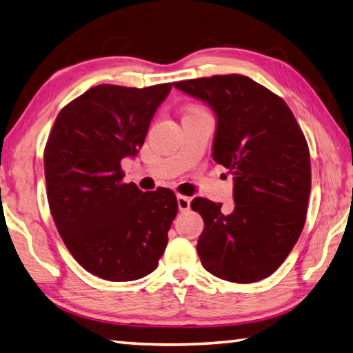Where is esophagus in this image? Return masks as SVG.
Returning a JSON list of instances; mask_svg holds the SVG:
<instances>
[{"label": "esophagus", "instance_id": "34e87169", "mask_svg": "<svg viewBox=\"0 0 353 353\" xmlns=\"http://www.w3.org/2000/svg\"><path fill=\"white\" fill-rule=\"evenodd\" d=\"M176 203H178V209L179 212H188L190 209V199L188 196L178 195L176 196Z\"/></svg>", "mask_w": 353, "mask_h": 353}]
</instances>
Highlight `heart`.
<instances>
[{"instance_id": "b5f03b06", "label": "heart", "mask_w": 353, "mask_h": 353, "mask_svg": "<svg viewBox=\"0 0 353 353\" xmlns=\"http://www.w3.org/2000/svg\"><path fill=\"white\" fill-rule=\"evenodd\" d=\"M194 112H198V110H194ZM190 114H192V112H190Z\"/></svg>"}]
</instances>
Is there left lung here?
Listing matches in <instances>:
<instances>
[{
	"instance_id": "8db88e82",
	"label": "left lung",
	"mask_w": 353,
	"mask_h": 353,
	"mask_svg": "<svg viewBox=\"0 0 353 353\" xmlns=\"http://www.w3.org/2000/svg\"><path fill=\"white\" fill-rule=\"evenodd\" d=\"M174 88L214 110L212 158L235 175L230 214L205 198L190 203L204 219L203 268L232 283L268 278L294 249L307 214L310 155L300 125L280 97L236 73Z\"/></svg>"
}]
</instances>
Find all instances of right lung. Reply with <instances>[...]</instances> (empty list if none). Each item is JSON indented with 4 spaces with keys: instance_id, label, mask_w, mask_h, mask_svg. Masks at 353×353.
Instances as JSON below:
<instances>
[{
    "instance_id": "right-lung-1",
    "label": "right lung",
    "mask_w": 353,
    "mask_h": 353,
    "mask_svg": "<svg viewBox=\"0 0 353 353\" xmlns=\"http://www.w3.org/2000/svg\"><path fill=\"white\" fill-rule=\"evenodd\" d=\"M172 84H99L59 112L44 150L53 221L83 268L108 281L154 272L178 212L172 190L123 183V158H135Z\"/></svg>"
}]
</instances>
